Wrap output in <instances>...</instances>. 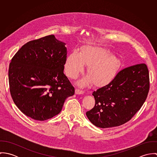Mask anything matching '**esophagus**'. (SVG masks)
Instances as JSON below:
<instances>
[{
  "mask_svg": "<svg viewBox=\"0 0 157 157\" xmlns=\"http://www.w3.org/2000/svg\"><path fill=\"white\" fill-rule=\"evenodd\" d=\"M75 94H84V91L82 90H79V89H76L75 90Z\"/></svg>",
  "mask_w": 157,
  "mask_h": 157,
  "instance_id": "obj_1",
  "label": "esophagus"
}]
</instances>
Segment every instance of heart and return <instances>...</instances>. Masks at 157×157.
<instances>
[{"instance_id":"obj_1","label":"heart","mask_w":157,"mask_h":157,"mask_svg":"<svg viewBox=\"0 0 157 157\" xmlns=\"http://www.w3.org/2000/svg\"><path fill=\"white\" fill-rule=\"evenodd\" d=\"M87 67L88 75L81 79L78 85L83 86L93 82L97 86L106 85L111 82L121 66L120 59L106 48L86 45L80 52L72 51L66 57L64 69L66 75L72 79L77 78Z\"/></svg>"}]
</instances>
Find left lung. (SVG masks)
Segmentation results:
<instances>
[{"label": "left lung", "instance_id": "left-lung-1", "mask_svg": "<svg viewBox=\"0 0 157 157\" xmlns=\"http://www.w3.org/2000/svg\"><path fill=\"white\" fill-rule=\"evenodd\" d=\"M149 90V75L146 64L124 68L108 85L92 92L95 104L86 112V116L100 128L120 126L140 109Z\"/></svg>", "mask_w": 157, "mask_h": 157}]
</instances>
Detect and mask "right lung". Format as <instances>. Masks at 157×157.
Returning <instances> with one entry per match:
<instances>
[{
  "mask_svg": "<svg viewBox=\"0 0 157 157\" xmlns=\"http://www.w3.org/2000/svg\"><path fill=\"white\" fill-rule=\"evenodd\" d=\"M66 44L54 35L30 41L11 60L8 71L10 93L26 116L39 121L61 112L75 90L64 74Z\"/></svg>",
  "mask_w": 157,
  "mask_h": 157,
  "instance_id": "add662e5",
  "label": "right lung"
}]
</instances>
